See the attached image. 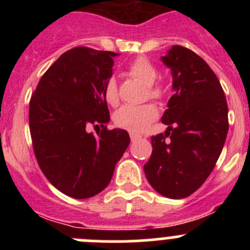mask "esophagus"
<instances>
[{
    "instance_id": "1",
    "label": "esophagus",
    "mask_w": 250,
    "mask_h": 250,
    "mask_svg": "<svg viewBox=\"0 0 250 250\" xmlns=\"http://www.w3.org/2000/svg\"><path fill=\"white\" fill-rule=\"evenodd\" d=\"M141 138V135H139V134H135V133H130V140L132 141H137V140H139Z\"/></svg>"
}]
</instances>
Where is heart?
Here are the masks:
<instances>
[{"label": "heart", "instance_id": "obj_1", "mask_svg": "<svg viewBox=\"0 0 250 250\" xmlns=\"http://www.w3.org/2000/svg\"><path fill=\"white\" fill-rule=\"evenodd\" d=\"M128 74L139 80L146 85V93L150 99L161 100L165 95V90L161 85L153 84L158 77L157 69L146 58H137L128 66ZM104 98L110 105L118 103L117 82L113 77L107 78L104 84ZM158 111L153 105L145 104L139 106L123 105L115 113V123L118 127L132 133H140L148 127L151 122L157 118Z\"/></svg>", "mask_w": 250, "mask_h": 250}]
</instances>
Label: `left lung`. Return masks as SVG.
Here are the masks:
<instances>
[{
    "label": "left lung",
    "mask_w": 250,
    "mask_h": 250,
    "mask_svg": "<svg viewBox=\"0 0 250 250\" xmlns=\"http://www.w3.org/2000/svg\"><path fill=\"white\" fill-rule=\"evenodd\" d=\"M161 59L172 71L174 94L161 118L168 128L151 138L152 153L144 172L160 195L179 200L200 188L215 167L228 135L229 110L218 77L200 55L173 46Z\"/></svg>",
    "instance_id": "left-lung-1"
}]
</instances>
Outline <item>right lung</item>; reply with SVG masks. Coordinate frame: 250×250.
Listing matches in <instances>:
<instances>
[{
    "mask_svg": "<svg viewBox=\"0 0 250 250\" xmlns=\"http://www.w3.org/2000/svg\"><path fill=\"white\" fill-rule=\"evenodd\" d=\"M117 53L76 47L44 72L30 100L29 125L40 168L60 192L83 200L102 192L130 139L106 128L104 84ZM102 127L98 137L87 132Z\"/></svg>",
    "mask_w": 250,
    "mask_h": 250,
    "instance_id": "1",
    "label": "right lung"
}]
</instances>
